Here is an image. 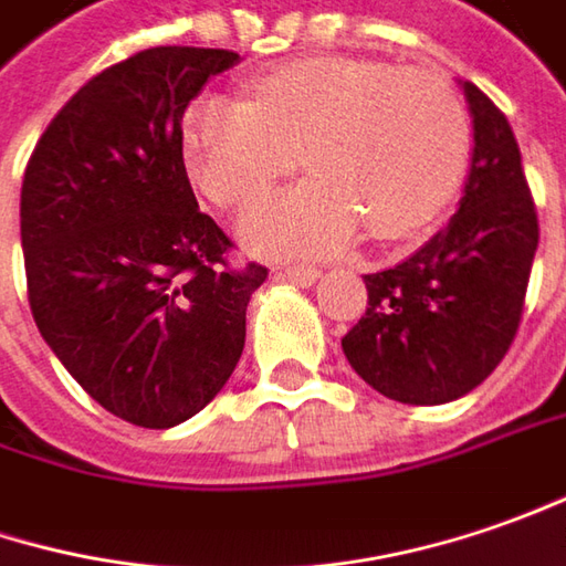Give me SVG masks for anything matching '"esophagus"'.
<instances>
[{"label": "esophagus", "mask_w": 566, "mask_h": 566, "mask_svg": "<svg viewBox=\"0 0 566 566\" xmlns=\"http://www.w3.org/2000/svg\"><path fill=\"white\" fill-rule=\"evenodd\" d=\"M279 279L301 284V287H310V284H316V279H319V269H313V265H284L282 272H279Z\"/></svg>", "instance_id": "esophagus-1"}]
</instances>
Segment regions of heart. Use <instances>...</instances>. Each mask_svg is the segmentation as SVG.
<instances>
[{"label": "heart", "mask_w": 566, "mask_h": 566, "mask_svg": "<svg viewBox=\"0 0 566 566\" xmlns=\"http://www.w3.org/2000/svg\"><path fill=\"white\" fill-rule=\"evenodd\" d=\"M185 153L219 206L256 200L303 153L316 175L253 206L241 234L269 256H325L363 228L398 241L429 222L463 175L470 122L439 71L313 55L263 74L253 99H193Z\"/></svg>", "instance_id": "b5f03b06"}]
</instances>
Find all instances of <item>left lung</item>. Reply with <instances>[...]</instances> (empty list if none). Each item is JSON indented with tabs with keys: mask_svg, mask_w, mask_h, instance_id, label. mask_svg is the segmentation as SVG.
<instances>
[{
	"mask_svg": "<svg viewBox=\"0 0 566 566\" xmlns=\"http://www.w3.org/2000/svg\"><path fill=\"white\" fill-rule=\"evenodd\" d=\"M473 156L460 209L410 260L363 275L369 303L342 338L354 373L400 403H448L492 376L514 342L538 219L504 112L460 81Z\"/></svg>",
	"mask_w": 566,
	"mask_h": 566,
	"instance_id": "1",
	"label": "left lung"
}]
</instances>
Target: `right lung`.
<instances>
[{"mask_svg":"<svg viewBox=\"0 0 566 566\" xmlns=\"http://www.w3.org/2000/svg\"><path fill=\"white\" fill-rule=\"evenodd\" d=\"M231 50L156 46L96 74L52 118L21 187L33 322L108 413L171 429L241 360L263 265L231 269V241L200 212L185 118Z\"/></svg>","mask_w":566,"mask_h":566,"instance_id":"1","label":"right lung"}]
</instances>
